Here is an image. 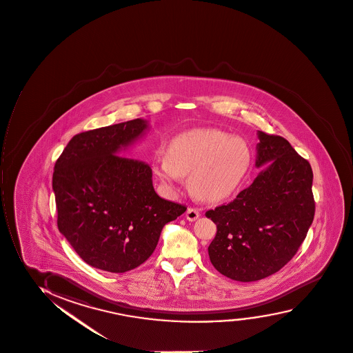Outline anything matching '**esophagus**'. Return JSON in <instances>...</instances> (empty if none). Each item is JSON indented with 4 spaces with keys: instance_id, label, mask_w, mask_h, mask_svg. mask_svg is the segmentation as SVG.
Instances as JSON below:
<instances>
[{
    "instance_id": "1",
    "label": "esophagus",
    "mask_w": 353,
    "mask_h": 353,
    "mask_svg": "<svg viewBox=\"0 0 353 353\" xmlns=\"http://www.w3.org/2000/svg\"><path fill=\"white\" fill-rule=\"evenodd\" d=\"M200 216L199 210H196V208H190L187 210L186 212V218L190 221H194L198 219Z\"/></svg>"
}]
</instances>
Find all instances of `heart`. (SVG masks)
I'll list each match as a JSON object with an SVG mask.
<instances>
[{
  "mask_svg": "<svg viewBox=\"0 0 353 353\" xmlns=\"http://www.w3.org/2000/svg\"><path fill=\"white\" fill-rule=\"evenodd\" d=\"M252 162L245 141L216 129H196L175 137L166 155L153 161L154 174L165 183L188 175V188L196 199L214 203L232 196Z\"/></svg>",
  "mask_w": 353,
  "mask_h": 353,
  "instance_id": "1",
  "label": "heart"
}]
</instances>
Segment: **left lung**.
<instances>
[{
	"mask_svg": "<svg viewBox=\"0 0 353 353\" xmlns=\"http://www.w3.org/2000/svg\"><path fill=\"white\" fill-rule=\"evenodd\" d=\"M257 135L255 165L265 168L234 201L205 213L216 225L208 247L211 263L241 282L262 280L285 267L314 219L310 162L283 137Z\"/></svg>",
	"mask_w": 353,
	"mask_h": 353,
	"instance_id": "1",
	"label": "left lung"
}]
</instances>
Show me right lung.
I'll return each mask as SVG.
<instances>
[{
	"mask_svg": "<svg viewBox=\"0 0 353 353\" xmlns=\"http://www.w3.org/2000/svg\"><path fill=\"white\" fill-rule=\"evenodd\" d=\"M148 128L137 119L81 132L54 166L58 229L84 262L104 272L145 262L163 226L186 211L157 196L147 162L122 154Z\"/></svg>",
	"mask_w": 353,
	"mask_h": 353,
	"instance_id": "right-lung-1",
	"label": "right lung"
}]
</instances>
